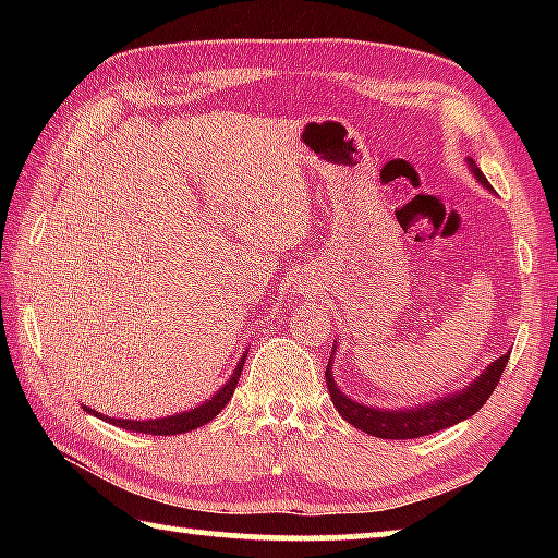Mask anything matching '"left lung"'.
Returning <instances> with one entry per match:
<instances>
[{"instance_id": "left-lung-1", "label": "left lung", "mask_w": 558, "mask_h": 558, "mask_svg": "<svg viewBox=\"0 0 558 558\" xmlns=\"http://www.w3.org/2000/svg\"><path fill=\"white\" fill-rule=\"evenodd\" d=\"M468 167L470 172L475 174L477 182L489 189L485 174L480 172V167L472 162V159H468ZM507 359H509V352L495 359V362L489 364L475 381L465 386V389H460L450 396H442V399L433 403L415 405V409H374V405L349 399V396L339 391V386L335 384L332 356H329L327 362L325 379H327V389H329V396H332L335 409L347 423H352L354 428L369 433V436H376V438L409 440V438L428 436V433H438L442 428H450L456 426V423L470 418V415H475L480 409H483L489 396H493L495 386L499 384V376H502L507 366Z\"/></svg>"}]
</instances>
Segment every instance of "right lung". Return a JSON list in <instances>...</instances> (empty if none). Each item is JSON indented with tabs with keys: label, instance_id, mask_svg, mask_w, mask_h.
Listing matches in <instances>:
<instances>
[{
	"label": "right lung",
	"instance_id": "1",
	"mask_svg": "<svg viewBox=\"0 0 558 558\" xmlns=\"http://www.w3.org/2000/svg\"><path fill=\"white\" fill-rule=\"evenodd\" d=\"M243 364H245V354L241 356V362L235 364L231 379L226 381V384L221 386V389L211 396L209 401H204L202 405H196V409L184 411V413L165 415V418L132 421V418H108L106 413L93 411V409H88V405H83V409H86V411L93 413V415H98V418H102V421L112 423V426L125 428V430H132V433H145V436H177V433H189V430L204 426V423L214 421V415H219L223 405L231 401L235 386H239V379H241Z\"/></svg>",
	"mask_w": 558,
	"mask_h": 558
}]
</instances>
